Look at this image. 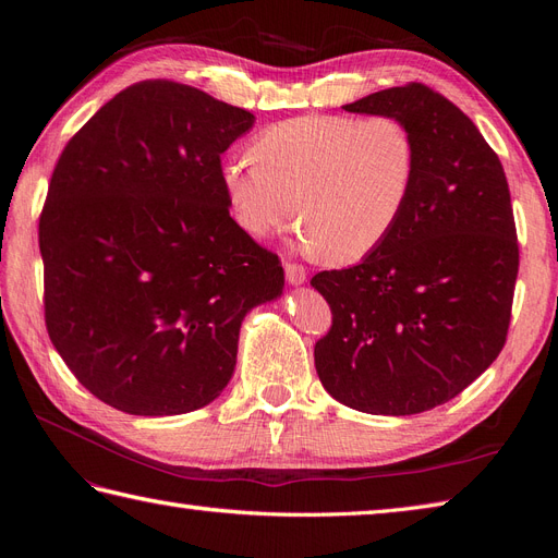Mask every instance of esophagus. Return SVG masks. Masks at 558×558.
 I'll use <instances>...</instances> for the list:
<instances>
[{"label":"esophagus","mask_w":558,"mask_h":558,"mask_svg":"<svg viewBox=\"0 0 558 558\" xmlns=\"http://www.w3.org/2000/svg\"><path fill=\"white\" fill-rule=\"evenodd\" d=\"M283 272H286V281L293 283V286H300V283L307 281V269L298 265V263H286Z\"/></svg>","instance_id":"obj_1"}]
</instances>
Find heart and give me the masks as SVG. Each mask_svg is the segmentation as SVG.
<instances>
[{
  "mask_svg": "<svg viewBox=\"0 0 558 558\" xmlns=\"http://www.w3.org/2000/svg\"><path fill=\"white\" fill-rule=\"evenodd\" d=\"M221 181L253 238L283 230L298 211L302 244L356 263L391 238L408 209L416 144L393 116H298L265 128L251 156H228Z\"/></svg>",
  "mask_w": 558,
  "mask_h": 558,
  "instance_id": "obj_1",
  "label": "heart"
}]
</instances>
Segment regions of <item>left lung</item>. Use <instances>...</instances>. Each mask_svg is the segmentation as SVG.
Wrapping results in <instances>:
<instances>
[{"label": "left lung", "instance_id": "obj_1", "mask_svg": "<svg viewBox=\"0 0 558 558\" xmlns=\"http://www.w3.org/2000/svg\"><path fill=\"white\" fill-rule=\"evenodd\" d=\"M342 109L408 125L416 181L377 251L312 277L332 312L314 365L351 410L418 414L459 396L505 347L519 272L508 179L477 125L424 83Z\"/></svg>", "mask_w": 558, "mask_h": 558}]
</instances>
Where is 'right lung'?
Listing matches in <instances>:
<instances>
[{
	"instance_id": "1",
	"label": "right lung",
	"mask_w": 558,
	"mask_h": 558,
	"mask_svg": "<svg viewBox=\"0 0 558 558\" xmlns=\"http://www.w3.org/2000/svg\"><path fill=\"white\" fill-rule=\"evenodd\" d=\"M256 116L177 81L118 93L64 146L39 216L50 342L88 391L137 416L221 396L279 256L230 216L221 156Z\"/></svg>"
}]
</instances>
